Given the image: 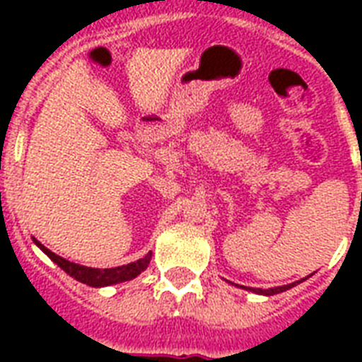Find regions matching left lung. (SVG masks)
Here are the masks:
<instances>
[{"label": "left lung", "instance_id": "1", "mask_svg": "<svg viewBox=\"0 0 362 362\" xmlns=\"http://www.w3.org/2000/svg\"><path fill=\"white\" fill-rule=\"evenodd\" d=\"M300 281H304V280H298V281H295V284H289V286L270 287V289H257V287H246V286H242V289H247V291L257 293V295H267V297H270V295H276V293H281V291H287V289H291V287H295L297 284H300Z\"/></svg>", "mask_w": 362, "mask_h": 362}]
</instances>
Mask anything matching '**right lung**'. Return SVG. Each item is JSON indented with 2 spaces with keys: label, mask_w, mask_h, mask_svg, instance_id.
Segmentation results:
<instances>
[{
  "label": "right lung",
  "mask_w": 362,
  "mask_h": 362,
  "mask_svg": "<svg viewBox=\"0 0 362 362\" xmlns=\"http://www.w3.org/2000/svg\"><path fill=\"white\" fill-rule=\"evenodd\" d=\"M37 246L41 247L42 252L47 253L48 257L52 259L54 263L58 264L59 269H64L71 278L86 284V286L92 287H105V286H112V284H120V281L133 280L136 276L141 274L142 270H146V267L150 264V259H152V252L146 253L144 257L135 261V263L129 264H122V267H115V269H92V267H84V264L78 263H71L67 259L59 257L54 252H50L48 247H45L39 240H35Z\"/></svg>",
  "instance_id": "right-lung-1"
}]
</instances>
